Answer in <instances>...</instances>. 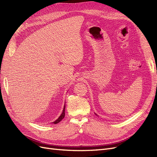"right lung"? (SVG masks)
Returning <instances> with one entry per match:
<instances>
[{
    "instance_id": "obj_1",
    "label": "right lung",
    "mask_w": 157,
    "mask_h": 157,
    "mask_svg": "<svg viewBox=\"0 0 157 157\" xmlns=\"http://www.w3.org/2000/svg\"><path fill=\"white\" fill-rule=\"evenodd\" d=\"M65 107L64 105V108H63V110L62 113H61V115H60V117L58 118V119H57L56 121L54 122V124H58V123H59L65 117Z\"/></svg>"
}]
</instances>
